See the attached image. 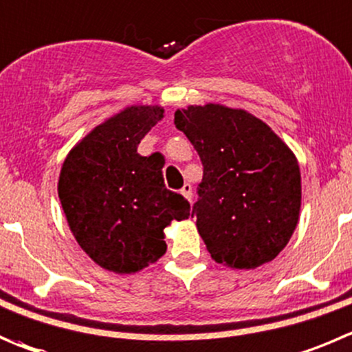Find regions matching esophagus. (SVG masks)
Instances as JSON below:
<instances>
[{"mask_svg":"<svg viewBox=\"0 0 352 352\" xmlns=\"http://www.w3.org/2000/svg\"><path fill=\"white\" fill-rule=\"evenodd\" d=\"M182 195H183V197H186V199H188L190 202H192L193 188H192V185H190V183H185V185H183V188H182Z\"/></svg>","mask_w":352,"mask_h":352,"instance_id":"esophagus-1","label":"esophagus"}]
</instances>
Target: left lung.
<instances>
[{"label":"left lung","instance_id":"left-lung-1","mask_svg":"<svg viewBox=\"0 0 352 352\" xmlns=\"http://www.w3.org/2000/svg\"><path fill=\"white\" fill-rule=\"evenodd\" d=\"M204 166L192 216L216 263L250 270L289 243L299 221L300 173L289 146L252 113L223 105L176 110Z\"/></svg>","mask_w":352,"mask_h":352}]
</instances>
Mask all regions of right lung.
I'll list each match as a JSON object with an SVG mask.
<instances>
[{
  "mask_svg": "<svg viewBox=\"0 0 352 352\" xmlns=\"http://www.w3.org/2000/svg\"><path fill=\"white\" fill-rule=\"evenodd\" d=\"M164 117L160 107H128L96 126L62 166L58 197L70 232L102 267L135 273L164 256V228L188 219L190 204L166 188L162 160L138 145Z\"/></svg>",
  "mask_w": 352,
  "mask_h": 352,
  "instance_id": "add662e5",
  "label": "right lung"
}]
</instances>
